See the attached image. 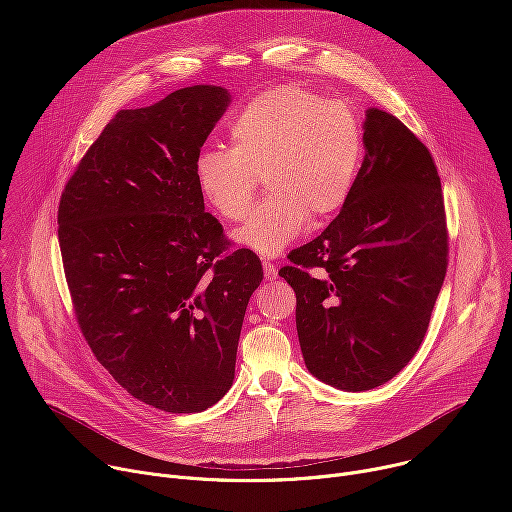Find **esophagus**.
I'll list each match as a JSON object with an SVG mask.
<instances>
[{
  "instance_id": "1",
  "label": "esophagus",
  "mask_w": 512,
  "mask_h": 512,
  "mask_svg": "<svg viewBox=\"0 0 512 512\" xmlns=\"http://www.w3.org/2000/svg\"><path fill=\"white\" fill-rule=\"evenodd\" d=\"M263 273H265V279H269V281L277 279V269H275V265L269 263V261L263 263Z\"/></svg>"
}]
</instances>
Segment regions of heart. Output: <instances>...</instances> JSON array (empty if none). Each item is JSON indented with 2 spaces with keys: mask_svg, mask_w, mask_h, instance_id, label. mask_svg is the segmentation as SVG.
Here are the masks:
<instances>
[{
  "mask_svg": "<svg viewBox=\"0 0 512 512\" xmlns=\"http://www.w3.org/2000/svg\"><path fill=\"white\" fill-rule=\"evenodd\" d=\"M362 154L354 113L336 99L296 89H269L229 123V150L196 158L200 196L227 223L247 216L259 178L269 196L233 233L243 249L277 257L308 227L348 198Z\"/></svg>",
  "mask_w": 512,
  "mask_h": 512,
  "instance_id": "obj_1",
  "label": "heart"
}]
</instances>
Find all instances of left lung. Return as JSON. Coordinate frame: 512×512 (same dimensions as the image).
<instances>
[{"mask_svg":"<svg viewBox=\"0 0 512 512\" xmlns=\"http://www.w3.org/2000/svg\"><path fill=\"white\" fill-rule=\"evenodd\" d=\"M362 129V166L340 214L279 269L298 298L308 371L352 393L385 385L413 358L448 267L442 182L429 150L381 109L367 111Z\"/></svg>","mask_w":512,"mask_h":512,"instance_id":"left-lung-1","label":"left lung"}]
</instances>
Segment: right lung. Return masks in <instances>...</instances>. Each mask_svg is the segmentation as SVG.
Listing matches in <instances>:
<instances>
[{
  "label": "right lung",
  "mask_w": 512,
  "mask_h": 512,
  "mask_svg": "<svg viewBox=\"0 0 512 512\" xmlns=\"http://www.w3.org/2000/svg\"><path fill=\"white\" fill-rule=\"evenodd\" d=\"M229 103L227 89L194 85L119 111L58 204L85 340L129 395L168 413L204 411L231 389L245 310L263 279L251 251H227L194 176Z\"/></svg>",
  "instance_id": "add662e5"
}]
</instances>
